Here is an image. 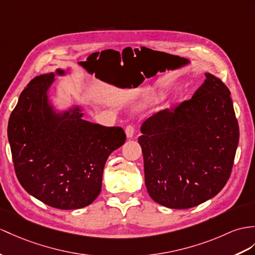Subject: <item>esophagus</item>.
<instances>
[{"instance_id":"34e87169","label":"esophagus","mask_w":255,"mask_h":255,"mask_svg":"<svg viewBox=\"0 0 255 255\" xmlns=\"http://www.w3.org/2000/svg\"><path fill=\"white\" fill-rule=\"evenodd\" d=\"M134 132H135V128H134L133 126H128L126 128V134H127L128 138H132L133 135H134Z\"/></svg>"}]
</instances>
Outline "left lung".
Masks as SVG:
<instances>
[{"instance_id":"8db88e82","label":"left lung","mask_w":255,"mask_h":255,"mask_svg":"<svg viewBox=\"0 0 255 255\" xmlns=\"http://www.w3.org/2000/svg\"><path fill=\"white\" fill-rule=\"evenodd\" d=\"M140 132L146 188L161 206H199L226 185L239 127L231 92L213 74L189 101L148 118Z\"/></svg>"}]
</instances>
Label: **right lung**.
Returning a JSON list of instances; mask_svg holds the SVG:
<instances>
[{
    "instance_id": "add662e5",
    "label": "right lung",
    "mask_w": 255,
    "mask_h": 255,
    "mask_svg": "<svg viewBox=\"0 0 255 255\" xmlns=\"http://www.w3.org/2000/svg\"><path fill=\"white\" fill-rule=\"evenodd\" d=\"M30 81L11 113L7 136L16 176L28 194L60 210L89 206L102 190L104 166L127 139L120 127L83 120L82 108L55 110L48 92L56 76Z\"/></svg>"
}]
</instances>
